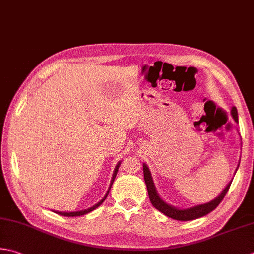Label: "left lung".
<instances>
[{"mask_svg":"<svg viewBox=\"0 0 254 254\" xmlns=\"http://www.w3.org/2000/svg\"><path fill=\"white\" fill-rule=\"evenodd\" d=\"M231 114H232V118L235 119V121L238 122V111H237L236 107H232ZM143 173H144V181H145L146 187H147L148 197H150L152 205L155 207L157 210H160L162 213H164L165 216L172 218V219L180 220V221L197 219V218L206 216L209 212H211L213 209H216L218 205H219L221 200L227 195V192H228V190H229V187L232 183V182H230L229 184H228L227 187L222 190L220 195L209 202L202 203V205H198L195 207L187 208V209H178V208L168 205V203H166L160 196L157 195L156 188H155V186H154V183H153L152 176H151V172H150V170H148V167L146 166V164H143Z\"/></svg>","mask_w":254,"mask_h":254,"instance_id":"left-lung-1","label":"left lung"}]
</instances>
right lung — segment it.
<instances>
[{"label":"right lung","instance_id":"right-lung-1","mask_svg":"<svg viewBox=\"0 0 254 254\" xmlns=\"http://www.w3.org/2000/svg\"><path fill=\"white\" fill-rule=\"evenodd\" d=\"M119 166H120V163H118V164H117V166H116V168H114L113 176H112V180H111V183H110V187H109V190H108V191H107V193H106V196H104V197L102 198V199H101L100 201H99L98 203H96V205L92 206L91 208H88V209L80 210V211H74V212H61V211H55V212L58 213V215H61V216H64V217H78V216L86 215V213H88V212H90V211H92V210L96 209V208H98L99 206L101 205V203H102L104 200H106V198H107L108 193H109V190H110V188H111L112 184H113L114 178H116V176H117V173H118V170H119Z\"/></svg>","mask_w":254,"mask_h":254}]
</instances>
